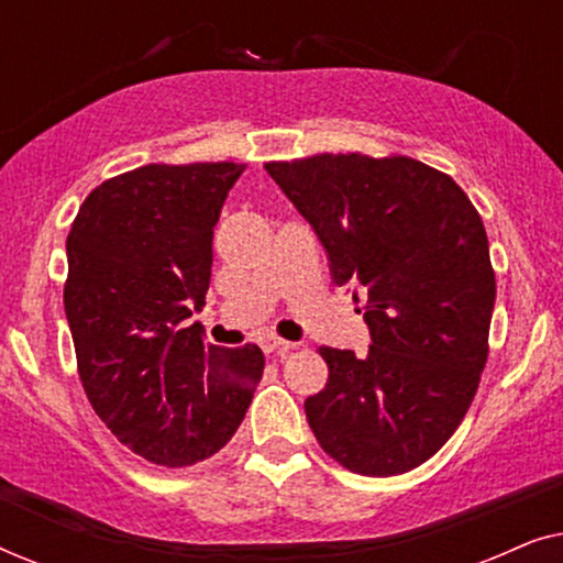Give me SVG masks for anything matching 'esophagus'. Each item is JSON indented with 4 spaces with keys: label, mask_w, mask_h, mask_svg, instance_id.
<instances>
[{
    "label": "esophagus",
    "mask_w": 563,
    "mask_h": 563,
    "mask_svg": "<svg viewBox=\"0 0 563 563\" xmlns=\"http://www.w3.org/2000/svg\"><path fill=\"white\" fill-rule=\"evenodd\" d=\"M264 351L266 353H274V356H279V358H284V356H289L291 351H295V343H289V341H282V338H266L264 341Z\"/></svg>",
    "instance_id": "34e87169"
}]
</instances>
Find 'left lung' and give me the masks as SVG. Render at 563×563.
<instances>
[{"label":"left lung","mask_w":563,"mask_h":563,"mask_svg":"<svg viewBox=\"0 0 563 563\" xmlns=\"http://www.w3.org/2000/svg\"><path fill=\"white\" fill-rule=\"evenodd\" d=\"M266 172L338 287L368 297V351L322 345L330 374L305 399L307 422L351 472H410L453 435L487 364L495 274L479 212L451 176L405 156L322 153Z\"/></svg>","instance_id":"left-lung-1"}]
</instances>
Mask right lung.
Returning <instances> with one entry per match:
<instances>
[{
	"label": "right lung",
	"instance_id": "right-lung-1",
	"mask_svg": "<svg viewBox=\"0 0 563 563\" xmlns=\"http://www.w3.org/2000/svg\"><path fill=\"white\" fill-rule=\"evenodd\" d=\"M245 166H141L84 199L66 238L64 289L91 407L137 456L184 468L245 418L264 374L258 345L205 341L212 230Z\"/></svg>",
	"mask_w": 563,
	"mask_h": 563
}]
</instances>
